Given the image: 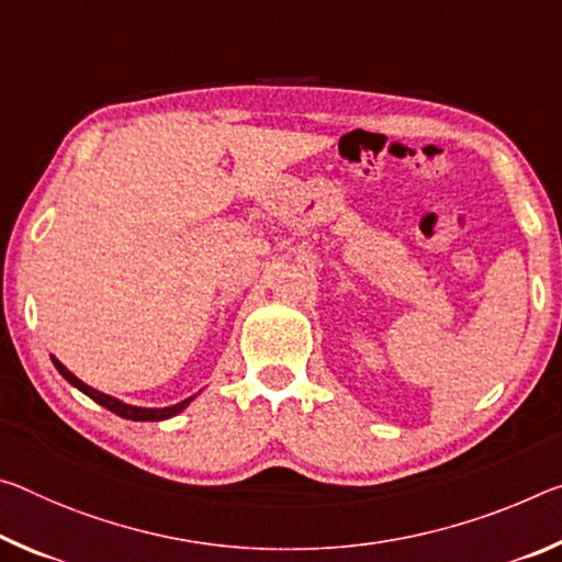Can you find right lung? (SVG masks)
<instances>
[{
    "label": "right lung",
    "instance_id": "obj_1",
    "mask_svg": "<svg viewBox=\"0 0 562 562\" xmlns=\"http://www.w3.org/2000/svg\"><path fill=\"white\" fill-rule=\"evenodd\" d=\"M52 362H55V368L59 370V375L65 378V380L69 382V385H75L77 390H82V393H85L87 397H92L94 403H100L102 407L112 409L114 415L127 417V420H167V417L177 415V413H180V409H184L187 405H190V400H192V397H187V400H182V403H177V405H172V407H157V409H155V407H132V405L120 403V400H114V397H110V395L100 393V390L85 385V382L79 380V378H75L72 372H69V370L65 368V364H61L57 358H52Z\"/></svg>",
    "mask_w": 562,
    "mask_h": 562
}]
</instances>
